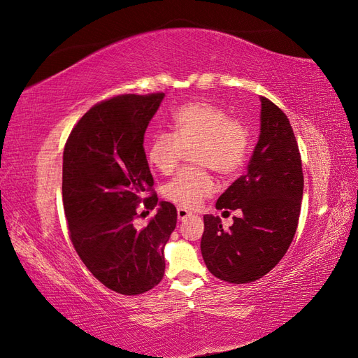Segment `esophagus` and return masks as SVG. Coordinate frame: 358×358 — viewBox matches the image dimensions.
<instances>
[{"label": "esophagus", "mask_w": 358, "mask_h": 358, "mask_svg": "<svg viewBox=\"0 0 358 358\" xmlns=\"http://www.w3.org/2000/svg\"><path fill=\"white\" fill-rule=\"evenodd\" d=\"M191 215H192V212L183 209V208H178V218H179V221H183V220L188 218V216H191Z\"/></svg>", "instance_id": "34e87169"}]
</instances>
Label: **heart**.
<instances>
[{"instance_id":"b5f03b06","label":"heart","mask_w":358,"mask_h":358,"mask_svg":"<svg viewBox=\"0 0 358 358\" xmlns=\"http://www.w3.org/2000/svg\"><path fill=\"white\" fill-rule=\"evenodd\" d=\"M194 164L183 169L164 187V197L183 209H196L210 197L215 182L208 167L220 176H233L248 155L249 128L210 101L180 106L171 116V133L155 134L148 145L149 164L162 175L176 169L183 150L191 149Z\"/></svg>"}]
</instances>
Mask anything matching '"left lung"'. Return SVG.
<instances>
[{
	"label": "left lung",
	"mask_w": 358,
	"mask_h": 358,
	"mask_svg": "<svg viewBox=\"0 0 358 358\" xmlns=\"http://www.w3.org/2000/svg\"><path fill=\"white\" fill-rule=\"evenodd\" d=\"M262 131L248 171L216 201V209H241L229 230L204 215L201 255L209 272L230 284H248L268 273L296 234L303 197L297 140L287 115L262 96Z\"/></svg>",
	"instance_id": "obj_1"
}]
</instances>
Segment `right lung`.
Wrapping results in <instances>:
<instances>
[{"instance_id":"add662e5","label":"right lung","mask_w":358,"mask_h":358,"mask_svg":"<svg viewBox=\"0 0 358 358\" xmlns=\"http://www.w3.org/2000/svg\"><path fill=\"white\" fill-rule=\"evenodd\" d=\"M162 99V92L124 94L96 103L64 148L62 203L71 243L103 285L125 296L159 284L164 246L178 221L175 206L161 201L148 225L134 227L140 203L148 210L158 203L143 138Z\"/></svg>"}]
</instances>
